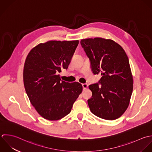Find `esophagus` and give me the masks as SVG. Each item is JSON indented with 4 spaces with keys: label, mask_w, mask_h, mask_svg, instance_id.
<instances>
[{
    "label": "esophagus",
    "mask_w": 152,
    "mask_h": 152,
    "mask_svg": "<svg viewBox=\"0 0 152 152\" xmlns=\"http://www.w3.org/2000/svg\"><path fill=\"white\" fill-rule=\"evenodd\" d=\"M88 86V85L87 83H83V84H82V87H83V89H87Z\"/></svg>",
    "instance_id": "34e87169"
}]
</instances>
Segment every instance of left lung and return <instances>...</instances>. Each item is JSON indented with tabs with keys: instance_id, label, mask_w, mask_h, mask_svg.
I'll use <instances>...</instances> for the list:
<instances>
[{
	"instance_id": "1",
	"label": "left lung",
	"mask_w": 152,
	"mask_h": 152,
	"mask_svg": "<svg viewBox=\"0 0 152 152\" xmlns=\"http://www.w3.org/2000/svg\"><path fill=\"white\" fill-rule=\"evenodd\" d=\"M80 44L89 57L94 75L102 76L98 83L89 86L91 111L108 120L120 118L127 109L133 89L129 58L121 45L110 39L87 38ZM100 84L101 85L99 86Z\"/></svg>"
}]
</instances>
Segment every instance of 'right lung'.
<instances>
[{
	"label": "right lung",
	"mask_w": 152,
	"mask_h": 152,
	"mask_svg": "<svg viewBox=\"0 0 152 152\" xmlns=\"http://www.w3.org/2000/svg\"><path fill=\"white\" fill-rule=\"evenodd\" d=\"M78 44V40L40 43L26 58L23 73L25 91L37 113L46 120H58L69 114L82 93L80 83L61 81L58 75L68 68Z\"/></svg>",
	"instance_id": "obj_1"
}]
</instances>
